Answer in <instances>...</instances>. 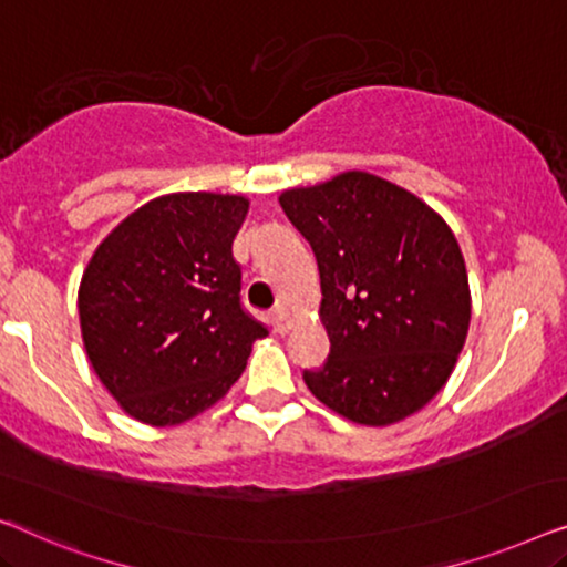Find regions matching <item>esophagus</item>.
<instances>
[{
    "mask_svg": "<svg viewBox=\"0 0 567 567\" xmlns=\"http://www.w3.org/2000/svg\"><path fill=\"white\" fill-rule=\"evenodd\" d=\"M272 326H275L277 333H285L287 331V313H285V308H275L272 310Z\"/></svg>",
    "mask_w": 567,
    "mask_h": 567,
    "instance_id": "34e87169",
    "label": "esophagus"
}]
</instances>
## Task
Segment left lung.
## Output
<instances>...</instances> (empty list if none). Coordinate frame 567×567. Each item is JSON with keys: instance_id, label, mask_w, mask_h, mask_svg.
<instances>
[{"instance_id": "1", "label": "left lung", "mask_w": 567, "mask_h": 567, "mask_svg": "<svg viewBox=\"0 0 567 567\" xmlns=\"http://www.w3.org/2000/svg\"><path fill=\"white\" fill-rule=\"evenodd\" d=\"M280 205L321 275L331 352L302 372L310 393L362 426L424 409L450 380L470 326L467 269L452 228L370 172L285 189Z\"/></svg>"}]
</instances>
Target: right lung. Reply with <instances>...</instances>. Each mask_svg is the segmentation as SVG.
Listing matches in <instances>:
<instances>
[{
  "label": "right lung",
  "mask_w": 567,
  "mask_h": 567,
  "mask_svg": "<svg viewBox=\"0 0 567 567\" xmlns=\"http://www.w3.org/2000/svg\"><path fill=\"white\" fill-rule=\"evenodd\" d=\"M241 195L172 193L110 230L79 285V323L102 385L135 421L177 426L241 378L267 329L241 308Z\"/></svg>",
  "instance_id": "add662e5"
}]
</instances>
